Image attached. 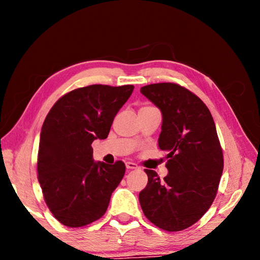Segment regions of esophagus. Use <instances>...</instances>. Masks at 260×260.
<instances>
[{"mask_svg":"<svg viewBox=\"0 0 260 260\" xmlns=\"http://www.w3.org/2000/svg\"><path fill=\"white\" fill-rule=\"evenodd\" d=\"M126 167H127V170H135V169H138V165L135 164V162H133V161H127L126 162Z\"/></svg>","mask_w":260,"mask_h":260,"instance_id":"34e87169","label":"esophagus"}]
</instances>
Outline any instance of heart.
<instances>
[{
    "instance_id": "obj_1",
    "label": "heart",
    "mask_w": 260,
    "mask_h": 260,
    "mask_svg": "<svg viewBox=\"0 0 260 260\" xmlns=\"http://www.w3.org/2000/svg\"><path fill=\"white\" fill-rule=\"evenodd\" d=\"M143 108H152V107H148V105H146V107H143Z\"/></svg>"
}]
</instances>
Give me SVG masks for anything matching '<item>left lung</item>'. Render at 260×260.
<instances>
[{"label":"left lung","instance_id":"1","mask_svg":"<svg viewBox=\"0 0 260 260\" xmlns=\"http://www.w3.org/2000/svg\"><path fill=\"white\" fill-rule=\"evenodd\" d=\"M162 114L158 147L166 151L164 180L144 170L147 187L139 200L157 227L179 232L199 221L217 195L223 170L222 149L210 110L190 90L172 82L141 88Z\"/></svg>","mask_w":260,"mask_h":260}]
</instances>
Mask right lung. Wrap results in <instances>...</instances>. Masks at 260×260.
<instances>
[{
  "instance_id": "1",
  "label": "right lung",
  "mask_w": 260,
  "mask_h": 260,
  "mask_svg": "<svg viewBox=\"0 0 260 260\" xmlns=\"http://www.w3.org/2000/svg\"><path fill=\"white\" fill-rule=\"evenodd\" d=\"M134 86L90 85L57 101L42 125L38 180L54 217L68 227H82L107 211L111 193L124 178L121 160L94 161L91 143L104 140Z\"/></svg>"
}]
</instances>
